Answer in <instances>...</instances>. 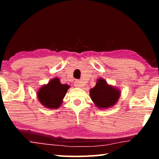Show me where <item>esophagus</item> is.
I'll return each instance as SVG.
<instances>
[{
  "label": "esophagus",
  "mask_w": 159,
  "mask_h": 159,
  "mask_svg": "<svg viewBox=\"0 0 159 159\" xmlns=\"http://www.w3.org/2000/svg\"><path fill=\"white\" fill-rule=\"evenodd\" d=\"M74 86L76 88H80L83 86V84H82V83L80 81V80H76V81L74 83Z\"/></svg>",
  "instance_id": "obj_1"
}]
</instances>
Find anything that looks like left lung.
Instances as JSON below:
<instances>
[{"instance_id":"8db88e82","label":"left lung","mask_w":159,"mask_h":159,"mask_svg":"<svg viewBox=\"0 0 159 159\" xmlns=\"http://www.w3.org/2000/svg\"><path fill=\"white\" fill-rule=\"evenodd\" d=\"M120 89L107 83L103 79L97 80L96 85L90 90V96L98 109L110 108L117 103L120 96Z\"/></svg>"}]
</instances>
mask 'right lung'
Here are the masks:
<instances>
[{"instance_id":"1","label":"right lung","mask_w":159,"mask_h":159,"mask_svg":"<svg viewBox=\"0 0 159 159\" xmlns=\"http://www.w3.org/2000/svg\"><path fill=\"white\" fill-rule=\"evenodd\" d=\"M70 86L61 84L59 78L51 79L37 91V98L40 103L47 109H55L60 107L63 99Z\"/></svg>"}]
</instances>
